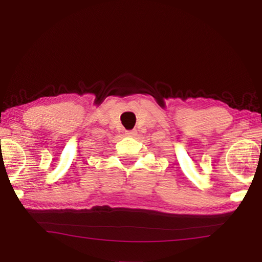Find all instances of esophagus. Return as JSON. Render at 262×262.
<instances>
[{
  "instance_id": "esophagus-1",
  "label": "esophagus",
  "mask_w": 262,
  "mask_h": 262,
  "mask_svg": "<svg viewBox=\"0 0 262 262\" xmlns=\"http://www.w3.org/2000/svg\"><path fill=\"white\" fill-rule=\"evenodd\" d=\"M136 135H137V132H136L135 129H133V130H127V132H126V136L134 137V136H136Z\"/></svg>"
}]
</instances>
